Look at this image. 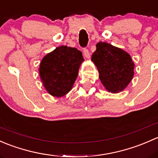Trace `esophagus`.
<instances>
[{
  "label": "esophagus",
  "mask_w": 158,
  "mask_h": 158,
  "mask_svg": "<svg viewBox=\"0 0 158 158\" xmlns=\"http://www.w3.org/2000/svg\"><path fill=\"white\" fill-rule=\"evenodd\" d=\"M84 55H85L86 58H90V52H89V50L87 49V48H84Z\"/></svg>",
  "instance_id": "esophagus-1"
}]
</instances>
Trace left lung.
Segmentation results:
<instances>
[{
  "label": "left lung",
  "instance_id": "1",
  "mask_svg": "<svg viewBox=\"0 0 158 158\" xmlns=\"http://www.w3.org/2000/svg\"><path fill=\"white\" fill-rule=\"evenodd\" d=\"M92 61L99 71V77L107 90H123L134 75V63L131 56L123 49L106 43L97 44Z\"/></svg>",
  "mask_w": 158,
  "mask_h": 158
}]
</instances>
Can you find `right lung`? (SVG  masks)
I'll return each instance as SVG.
<instances>
[{"label": "right lung", "mask_w": 158, "mask_h": 158, "mask_svg": "<svg viewBox=\"0 0 158 158\" xmlns=\"http://www.w3.org/2000/svg\"><path fill=\"white\" fill-rule=\"evenodd\" d=\"M82 52L66 45L57 47L42 60L40 74L47 91L54 97L65 95L77 77Z\"/></svg>", "instance_id": "1"}]
</instances>
